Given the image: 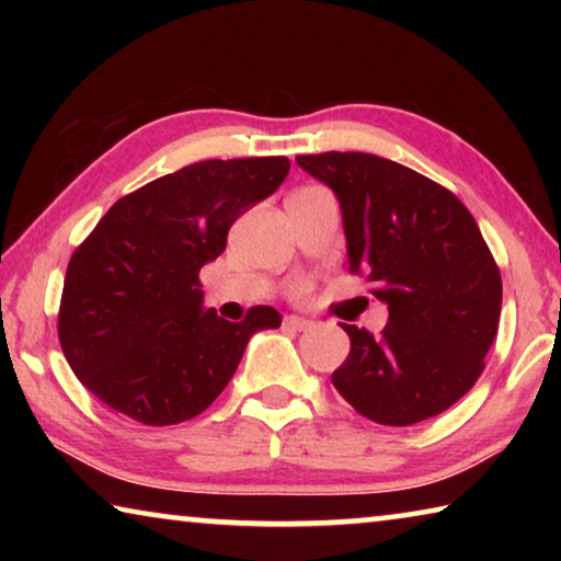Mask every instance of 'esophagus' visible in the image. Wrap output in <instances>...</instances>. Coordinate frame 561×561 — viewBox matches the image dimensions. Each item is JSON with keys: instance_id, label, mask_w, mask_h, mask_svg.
Returning a JSON list of instances; mask_svg holds the SVG:
<instances>
[{"instance_id": "obj_1", "label": "esophagus", "mask_w": 561, "mask_h": 561, "mask_svg": "<svg viewBox=\"0 0 561 561\" xmlns=\"http://www.w3.org/2000/svg\"><path fill=\"white\" fill-rule=\"evenodd\" d=\"M282 327L284 329H291V331H307V329L314 327V321L301 319V317H284L282 319Z\"/></svg>"}]
</instances>
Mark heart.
Instances as JSON below:
<instances>
[{"label": "heart", "instance_id": "heart-1", "mask_svg": "<svg viewBox=\"0 0 561 561\" xmlns=\"http://www.w3.org/2000/svg\"><path fill=\"white\" fill-rule=\"evenodd\" d=\"M311 294V284L309 282H299V284H294V289H291V297L294 299H299V301H304Z\"/></svg>", "mask_w": 561, "mask_h": 561}]
</instances>
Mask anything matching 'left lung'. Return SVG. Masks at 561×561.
I'll return each mask as SVG.
<instances>
[{
  "mask_svg": "<svg viewBox=\"0 0 561 561\" xmlns=\"http://www.w3.org/2000/svg\"><path fill=\"white\" fill-rule=\"evenodd\" d=\"M334 190L348 272L388 304L378 336L341 324L351 351L331 383L368 421L413 425L450 408L485 368L502 277L468 207L448 187L374 153L297 156Z\"/></svg>",
  "mask_w": 561,
  "mask_h": 561,
  "instance_id": "8db88e82",
  "label": "left lung"
}]
</instances>
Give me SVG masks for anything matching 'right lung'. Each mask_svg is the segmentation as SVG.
<instances>
[{"label":"right lung","instance_id":"add662e5","mask_svg":"<svg viewBox=\"0 0 561 561\" xmlns=\"http://www.w3.org/2000/svg\"><path fill=\"white\" fill-rule=\"evenodd\" d=\"M289 173V158L203 160L121 197L76 247L59 304V341L76 378L144 425L201 415L230 383L272 307L225 321L201 309L205 262Z\"/></svg>","mask_w":561,"mask_h":561}]
</instances>
